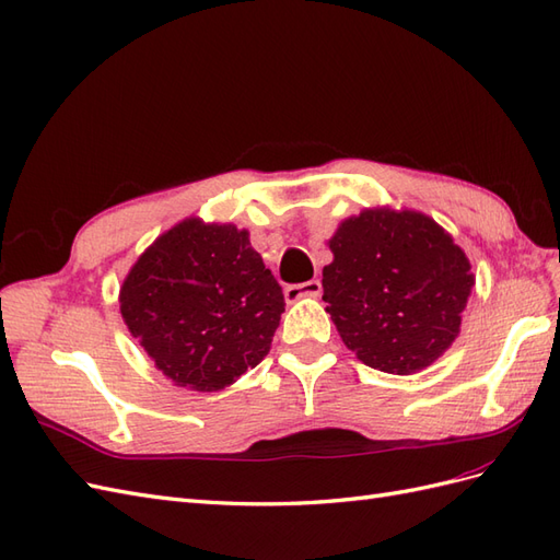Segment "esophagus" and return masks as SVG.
Returning a JSON list of instances; mask_svg holds the SVG:
<instances>
[{
  "label": "esophagus",
  "instance_id": "esophagus-1",
  "mask_svg": "<svg viewBox=\"0 0 560 560\" xmlns=\"http://www.w3.org/2000/svg\"><path fill=\"white\" fill-rule=\"evenodd\" d=\"M320 292H323L320 280H308V282H301V284H290V287H284V301H287V304H294V301H299V299L320 296Z\"/></svg>",
  "mask_w": 560,
  "mask_h": 560
}]
</instances>
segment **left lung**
<instances>
[{
  "mask_svg": "<svg viewBox=\"0 0 560 560\" xmlns=\"http://www.w3.org/2000/svg\"><path fill=\"white\" fill-rule=\"evenodd\" d=\"M323 301L346 349L388 374L427 370L457 339L471 261L431 217L372 207L339 223Z\"/></svg>",
  "mask_w": 560,
  "mask_h": 560,
  "instance_id": "1",
  "label": "left lung"
}]
</instances>
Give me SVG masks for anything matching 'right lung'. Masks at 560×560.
Listing matches in <instances>:
<instances>
[{
	"instance_id": "obj_1",
	"label": "right lung",
	"mask_w": 560,
	"mask_h": 560,
	"mask_svg": "<svg viewBox=\"0 0 560 560\" xmlns=\"http://www.w3.org/2000/svg\"><path fill=\"white\" fill-rule=\"evenodd\" d=\"M119 313L167 380L211 393L268 355L284 296L249 231L190 217L136 259Z\"/></svg>"
}]
</instances>
